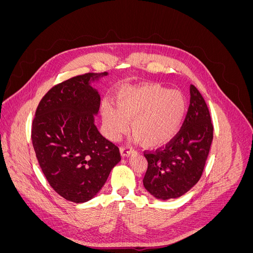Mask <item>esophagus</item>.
I'll return each mask as SVG.
<instances>
[{
	"instance_id": "34e87169",
	"label": "esophagus",
	"mask_w": 253,
	"mask_h": 253,
	"mask_svg": "<svg viewBox=\"0 0 253 253\" xmlns=\"http://www.w3.org/2000/svg\"><path fill=\"white\" fill-rule=\"evenodd\" d=\"M120 153L122 157H127L129 155H132L133 153H135V150L132 149L131 147H128V145H124V147L120 148Z\"/></svg>"
}]
</instances>
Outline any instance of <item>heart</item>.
I'll return each instance as SVG.
<instances>
[{
	"mask_svg": "<svg viewBox=\"0 0 253 253\" xmlns=\"http://www.w3.org/2000/svg\"><path fill=\"white\" fill-rule=\"evenodd\" d=\"M115 108L105 105L103 124L112 139H118L131 121L134 136L144 147H159L172 139L185 118L187 102L177 90L158 84L125 86L117 94Z\"/></svg>",
	"mask_w": 253,
	"mask_h": 253,
	"instance_id": "obj_1",
	"label": "heart"
}]
</instances>
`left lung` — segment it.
Here are the masks:
<instances>
[{
    "instance_id": "1",
    "label": "left lung",
    "mask_w": 253,
    "mask_h": 253,
    "mask_svg": "<svg viewBox=\"0 0 253 253\" xmlns=\"http://www.w3.org/2000/svg\"><path fill=\"white\" fill-rule=\"evenodd\" d=\"M190 105L179 132L165 147L144 151L148 169L143 186L158 200L177 198L202 177L213 139L208 106L194 85L190 86Z\"/></svg>"
}]
</instances>
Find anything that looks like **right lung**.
<instances>
[{
  "instance_id": "obj_1",
  "label": "right lung",
  "mask_w": 253,
  "mask_h": 253,
  "mask_svg": "<svg viewBox=\"0 0 253 253\" xmlns=\"http://www.w3.org/2000/svg\"><path fill=\"white\" fill-rule=\"evenodd\" d=\"M103 76L108 73H87L52 86L33 121V145L44 176L59 195L78 204L101 190L121 159L117 145L94 124L100 96L90 81Z\"/></svg>"
}]
</instances>
